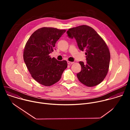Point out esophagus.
I'll return each mask as SVG.
<instances>
[{
    "mask_svg": "<svg viewBox=\"0 0 130 130\" xmlns=\"http://www.w3.org/2000/svg\"><path fill=\"white\" fill-rule=\"evenodd\" d=\"M67 63H68V65H71V64H72L73 63V62H70V61H67Z\"/></svg>",
    "mask_w": 130,
    "mask_h": 130,
    "instance_id": "34e87169",
    "label": "esophagus"
}]
</instances>
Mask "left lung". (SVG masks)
Returning a JSON list of instances; mask_svg holds the SVG:
<instances>
[{
	"label": "left lung",
	"instance_id": "8db88e82",
	"mask_svg": "<svg viewBox=\"0 0 130 130\" xmlns=\"http://www.w3.org/2000/svg\"><path fill=\"white\" fill-rule=\"evenodd\" d=\"M67 33L70 38H75L81 50L86 51V64L79 62L81 71L77 75L79 80L88 87L98 85L107 75L110 62V52L105 41L87 25L70 28Z\"/></svg>",
	"mask_w": 130,
	"mask_h": 130
}]
</instances>
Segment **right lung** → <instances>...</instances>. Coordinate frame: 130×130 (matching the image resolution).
<instances>
[{"label": "right lung", "mask_w": 130, "mask_h": 130, "mask_svg": "<svg viewBox=\"0 0 130 130\" xmlns=\"http://www.w3.org/2000/svg\"><path fill=\"white\" fill-rule=\"evenodd\" d=\"M65 32L66 30L43 27L33 32L26 44L24 62L32 77L44 86L58 82L67 67L66 61H59L49 55L54 50L55 44Z\"/></svg>", "instance_id": "obj_1"}]
</instances>
